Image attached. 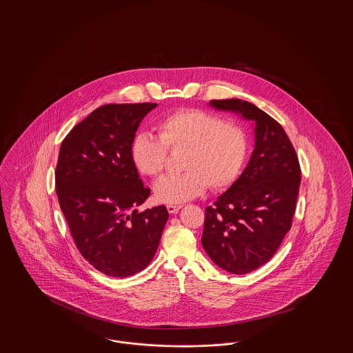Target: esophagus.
<instances>
[{
    "mask_svg": "<svg viewBox=\"0 0 353 353\" xmlns=\"http://www.w3.org/2000/svg\"><path fill=\"white\" fill-rule=\"evenodd\" d=\"M167 209H168L169 213L170 214H174V213H177L180 209H181V206L180 205H167Z\"/></svg>",
    "mask_w": 353,
    "mask_h": 353,
    "instance_id": "obj_1",
    "label": "esophagus"
}]
</instances>
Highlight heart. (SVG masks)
Returning a JSON list of instances; mask_svg holds the SVG:
<instances>
[{
  "label": "heart",
  "instance_id": "obj_1",
  "mask_svg": "<svg viewBox=\"0 0 353 353\" xmlns=\"http://www.w3.org/2000/svg\"><path fill=\"white\" fill-rule=\"evenodd\" d=\"M157 137L137 134L131 144L136 169L148 177H160L165 169L168 151H184L180 174L169 176L154 186V197L165 203L189 201L209 186L222 190L239 176L249 151L245 130L202 111L181 110L156 123Z\"/></svg>",
  "mask_w": 353,
  "mask_h": 353
}]
</instances>
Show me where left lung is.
Here are the masks:
<instances>
[{
  "instance_id": "8db88e82",
  "label": "left lung",
  "mask_w": 353,
  "mask_h": 353,
  "mask_svg": "<svg viewBox=\"0 0 353 353\" xmlns=\"http://www.w3.org/2000/svg\"><path fill=\"white\" fill-rule=\"evenodd\" d=\"M210 105L255 123V148L239 179L205 209L202 246L232 274H248L274 256L291 229L301 186V165L282 125L241 99Z\"/></svg>"
}]
</instances>
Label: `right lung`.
<instances>
[{
    "instance_id": "1",
    "label": "right lung",
    "mask_w": 353,
    "mask_h": 353,
    "mask_svg": "<svg viewBox=\"0 0 353 353\" xmlns=\"http://www.w3.org/2000/svg\"><path fill=\"white\" fill-rule=\"evenodd\" d=\"M156 103L104 104L63 139L55 190L71 236L84 259L114 278L151 263L169 213L164 205L139 212L151 194L131 157L140 121Z\"/></svg>"
}]
</instances>
